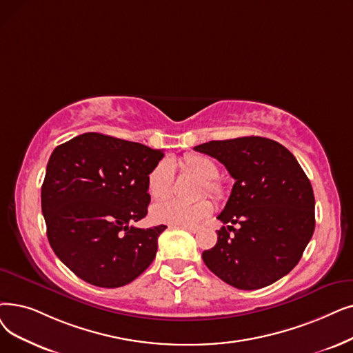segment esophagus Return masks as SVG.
<instances>
[{
    "mask_svg": "<svg viewBox=\"0 0 353 353\" xmlns=\"http://www.w3.org/2000/svg\"><path fill=\"white\" fill-rule=\"evenodd\" d=\"M186 229V231H189V232H193V234H196V232H199V228L197 226H183Z\"/></svg>",
    "mask_w": 353,
    "mask_h": 353,
    "instance_id": "34e87169",
    "label": "esophagus"
}]
</instances>
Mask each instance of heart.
Listing matches in <instances>:
<instances>
[{"mask_svg": "<svg viewBox=\"0 0 353 353\" xmlns=\"http://www.w3.org/2000/svg\"><path fill=\"white\" fill-rule=\"evenodd\" d=\"M185 167L196 177L203 180L202 194L208 193L213 197L221 199L225 193L223 186L216 180L219 176V167L208 156L189 154L185 157ZM174 181V164L172 160L164 159L159 161L150 172L147 188L152 199H163L170 194ZM213 212V205L208 199H202L196 203L188 205L167 199L151 208V219L156 223L172 226H193Z\"/></svg>", "mask_w": 353, "mask_h": 353, "instance_id": "b5f03b06", "label": "heart"}]
</instances>
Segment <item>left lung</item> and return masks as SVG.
Returning a JSON list of instances; mask_svg holds the SVG:
<instances>
[{
    "label": "left lung",
    "instance_id": "1",
    "mask_svg": "<svg viewBox=\"0 0 353 353\" xmlns=\"http://www.w3.org/2000/svg\"><path fill=\"white\" fill-rule=\"evenodd\" d=\"M221 161L234 179L218 242L206 267L239 290L267 287L293 270L314 232V194L299 161L280 143L239 137L194 147ZM231 230L234 234H228Z\"/></svg>",
    "mask_w": 353,
    "mask_h": 353
}]
</instances>
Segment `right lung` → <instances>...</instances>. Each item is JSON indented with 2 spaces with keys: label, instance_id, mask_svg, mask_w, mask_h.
I'll list each match as a JSON object with an SVG mask.
<instances>
[{
  "label": "right lung",
  "instance_id": "1",
  "mask_svg": "<svg viewBox=\"0 0 353 353\" xmlns=\"http://www.w3.org/2000/svg\"><path fill=\"white\" fill-rule=\"evenodd\" d=\"M161 150L85 132L54 148L41 186L50 247L83 281L122 287L156 258L165 225L131 226L145 218L147 180Z\"/></svg>",
  "mask_w": 353,
  "mask_h": 353
}]
</instances>
